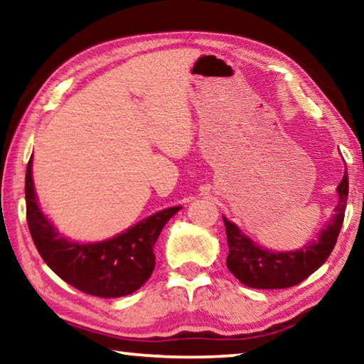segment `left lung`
Returning a JSON list of instances; mask_svg holds the SVG:
<instances>
[{
	"mask_svg": "<svg viewBox=\"0 0 364 364\" xmlns=\"http://www.w3.org/2000/svg\"><path fill=\"white\" fill-rule=\"evenodd\" d=\"M338 204L331 223L319 232L318 241L295 252L260 249L239 228L223 217L230 254L226 267L236 278L252 289H287L300 284L328 260L343 223L348 197V175L337 186Z\"/></svg>",
	"mask_w": 364,
	"mask_h": 364,
	"instance_id": "left-lung-1",
	"label": "left lung"
}]
</instances>
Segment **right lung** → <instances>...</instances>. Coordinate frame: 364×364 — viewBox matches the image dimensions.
Returning a JSON list of instances; mask_svg holds the SVG:
<instances>
[{
    "label": "right lung",
    "mask_w": 364,
    "mask_h": 364,
    "mask_svg": "<svg viewBox=\"0 0 364 364\" xmlns=\"http://www.w3.org/2000/svg\"><path fill=\"white\" fill-rule=\"evenodd\" d=\"M27 223L43 260L67 284L104 299L133 294L151 278L156 267L154 245L162 228L181 207H170L139 221L114 239L96 244L70 242L59 236L36 202L32 159L26 173Z\"/></svg>",
    "instance_id": "1"
}]
</instances>
